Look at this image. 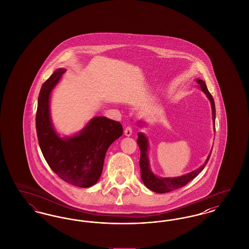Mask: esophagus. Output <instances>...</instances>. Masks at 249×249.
Masks as SVG:
<instances>
[{
    "label": "esophagus",
    "instance_id": "1",
    "mask_svg": "<svg viewBox=\"0 0 249 249\" xmlns=\"http://www.w3.org/2000/svg\"><path fill=\"white\" fill-rule=\"evenodd\" d=\"M124 134L126 135V136H130L131 134H132V129L130 128V127H127L125 130H124Z\"/></svg>",
    "mask_w": 249,
    "mask_h": 249
}]
</instances>
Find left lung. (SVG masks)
I'll list each match as a JSON object with an SVG mask.
<instances>
[{
  "mask_svg": "<svg viewBox=\"0 0 249 249\" xmlns=\"http://www.w3.org/2000/svg\"><path fill=\"white\" fill-rule=\"evenodd\" d=\"M196 82L198 83V87L203 91V93L206 95L208 100L210 101L211 104V108H212V119H213V130H215L214 128V121H215V107H214V102H213V97L211 93L208 91L206 84L201 80L197 78ZM138 126L142 127V121H138ZM137 143L139 145L140 151H141V158H140V168H141V178L144 186L154 192L157 193H165V192H170L172 190H177L179 188L184 187L187 185L190 181H191L193 178H196L203 168L207 164L210 156L212 151L208 155L207 159L205 160L204 163L200 166L198 169L195 171H192L187 175L181 176V177H177V178H160L155 176L154 173L152 172L150 164H149V159H148V147H149V142L148 139L145 136L144 133L142 132H138V139H137Z\"/></svg>",
  "mask_w": 249,
  "mask_h": 249,
  "instance_id": "obj_1",
  "label": "left lung"
}]
</instances>
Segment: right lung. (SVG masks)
Returning a JSON list of instances; mask_svg holds the SVG:
<instances>
[{
    "label": "right lung",
    "mask_w": 249,
    "mask_h": 249,
    "mask_svg": "<svg viewBox=\"0 0 249 249\" xmlns=\"http://www.w3.org/2000/svg\"><path fill=\"white\" fill-rule=\"evenodd\" d=\"M66 71L59 68L43 84L36 112L38 142L45 160L62 180L79 188L95 185L102 175L108 147L122 135L121 124L106 117L90 119L79 132L59 136L50 116V96Z\"/></svg>",
    "instance_id": "1"
}]
</instances>
